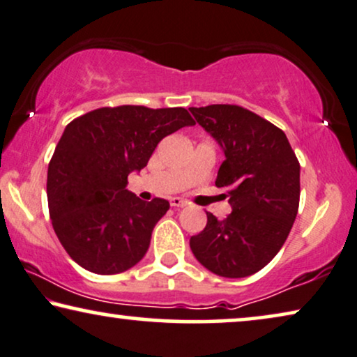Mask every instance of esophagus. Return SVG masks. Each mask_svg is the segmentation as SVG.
<instances>
[{
	"label": "esophagus",
	"instance_id": "34e87169",
	"mask_svg": "<svg viewBox=\"0 0 357 357\" xmlns=\"http://www.w3.org/2000/svg\"><path fill=\"white\" fill-rule=\"evenodd\" d=\"M169 204H172V207H184L185 200L181 197H173L172 200H169Z\"/></svg>",
	"mask_w": 357,
	"mask_h": 357
}]
</instances>
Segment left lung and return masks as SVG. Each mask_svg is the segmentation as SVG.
<instances>
[{
    "label": "left lung",
    "instance_id": "left-lung-1",
    "mask_svg": "<svg viewBox=\"0 0 357 357\" xmlns=\"http://www.w3.org/2000/svg\"><path fill=\"white\" fill-rule=\"evenodd\" d=\"M222 145L217 188L228 189L231 213L190 238V250L210 272L227 278L262 270L284 244L299 208V162L280 128L239 105L189 108Z\"/></svg>",
    "mask_w": 357,
    "mask_h": 357
}]
</instances>
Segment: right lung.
Returning a JSON list of instances; mask_svg holds the SVG:
<instances>
[{
	"label": "right lung",
	"instance_id": "1",
	"mask_svg": "<svg viewBox=\"0 0 357 357\" xmlns=\"http://www.w3.org/2000/svg\"><path fill=\"white\" fill-rule=\"evenodd\" d=\"M195 121L185 108L103 107L73 119L48 165L50 218L59 243L89 272L114 275L147 252L169 202H144L128 176L147 167L160 140Z\"/></svg>",
	"mask_w": 357,
	"mask_h": 357
}]
</instances>
